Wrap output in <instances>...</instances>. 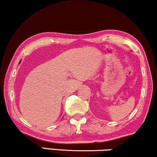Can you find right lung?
<instances>
[{
  "mask_svg": "<svg viewBox=\"0 0 157 157\" xmlns=\"http://www.w3.org/2000/svg\"><path fill=\"white\" fill-rule=\"evenodd\" d=\"M20 62H21V61H20ZM20 62H19V63H20Z\"/></svg>",
  "mask_w": 157,
  "mask_h": 157,
  "instance_id": "obj_1",
  "label": "right lung"
}]
</instances>
